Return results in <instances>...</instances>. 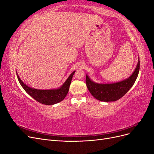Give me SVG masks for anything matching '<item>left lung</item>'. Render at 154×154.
I'll list each match as a JSON object with an SVG mask.
<instances>
[{
	"mask_svg": "<svg viewBox=\"0 0 154 154\" xmlns=\"http://www.w3.org/2000/svg\"><path fill=\"white\" fill-rule=\"evenodd\" d=\"M140 61L139 58L136 69L127 79L112 83H98L91 80L86 74V85L91 94L101 101H115L122 97L134 84L137 78Z\"/></svg>",
	"mask_w": 154,
	"mask_h": 154,
	"instance_id": "obj_1",
	"label": "left lung"
}]
</instances>
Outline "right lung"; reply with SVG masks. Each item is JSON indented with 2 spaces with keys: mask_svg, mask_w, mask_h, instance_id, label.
I'll return each mask as SVG.
<instances>
[{
  "mask_svg": "<svg viewBox=\"0 0 154 154\" xmlns=\"http://www.w3.org/2000/svg\"><path fill=\"white\" fill-rule=\"evenodd\" d=\"M74 72H75V71H73L70 74L66 81L63 83V85L60 87L58 88H54V89L47 90L37 89V88H34L27 86L18 76L17 72V76L18 82H19L22 88L32 98H34L36 101L42 104L52 105L62 101L66 97L69 92V87L71 85Z\"/></svg>",
  "mask_w": 154,
  "mask_h": 154,
  "instance_id": "1",
  "label": "right lung"
}]
</instances>
